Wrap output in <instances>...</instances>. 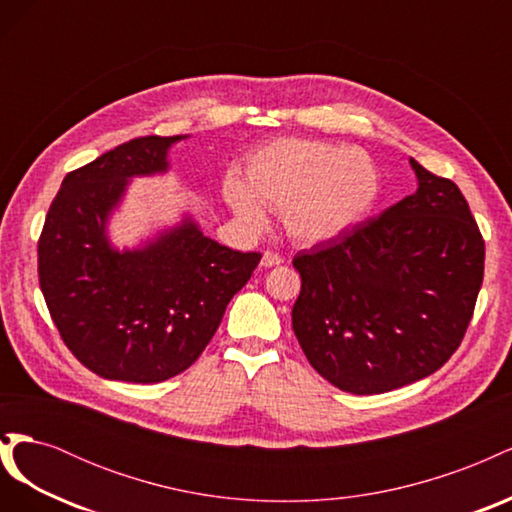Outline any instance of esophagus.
Wrapping results in <instances>:
<instances>
[{"mask_svg": "<svg viewBox=\"0 0 512 512\" xmlns=\"http://www.w3.org/2000/svg\"><path fill=\"white\" fill-rule=\"evenodd\" d=\"M282 262V258L277 256L275 252H265L262 254V258H260V265L265 267V269H269V267H277Z\"/></svg>", "mask_w": 512, "mask_h": 512, "instance_id": "34e87169", "label": "esophagus"}]
</instances>
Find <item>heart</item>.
<instances>
[{"mask_svg": "<svg viewBox=\"0 0 512 512\" xmlns=\"http://www.w3.org/2000/svg\"><path fill=\"white\" fill-rule=\"evenodd\" d=\"M245 183L230 175L222 194L237 218L258 228L265 209L282 213L288 237L324 243L346 235L376 205L380 168L365 149L316 138H277L252 151Z\"/></svg>", "mask_w": 512, "mask_h": 512, "instance_id": "obj_1", "label": "heart"}]
</instances>
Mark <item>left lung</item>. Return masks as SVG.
Instances as JSON below:
<instances>
[{"mask_svg": "<svg viewBox=\"0 0 512 512\" xmlns=\"http://www.w3.org/2000/svg\"><path fill=\"white\" fill-rule=\"evenodd\" d=\"M410 166L414 194L292 260V331L309 365L346 393H386L438 371L483 284L485 241L468 200L451 179Z\"/></svg>", "mask_w": 512, "mask_h": 512, "instance_id": "left-lung-1", "label": "left lung"}]
</instances>
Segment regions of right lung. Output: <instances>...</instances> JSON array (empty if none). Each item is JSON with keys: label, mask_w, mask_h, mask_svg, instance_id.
Segmentation results:
<instances>
[{"label": "right lung", "mask_w": 512, "mask_h": 512, "mask_svg": "<svg viewBox=\"0 0 512 512\" xmlns=\"http://www.w3.org/2000/svg\"><path fill=\"white\" fill-rule=\"evenodd\" d=\"M188 136H143L66 175L38 241L40 288L70 352L106 380L153 384L188 369L247 284L258 252L203 235L192 215L132 250L108 218L134 177L162 175Z\"/></svg>", "instance_id": "obj_1"}]
</instances>
